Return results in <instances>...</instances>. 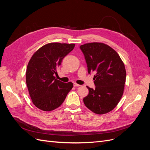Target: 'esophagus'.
I'll return each mask as SVG.
<instances>
[{"label":"esophagus","instance_id":"esophagus-1","mask_svg":"<svg viewBox=\"0 0 150 150\" xmlns=\"http://www.w3.org/2000/svg\"><path fill=\"white\" fill-rule=\"evenodd\" d=\"M81 85L77 84V83H74V87H79V86H80Z\"/></svg>","mask_w":150,"mask_h":150}]
</instances>
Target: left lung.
Here are the masks:
<instances>
[{
  "instance_id": "1",
  "label": "left lung",
  "mask_w": 150,
  "mask_h": 150,
  "mask_svg": "<svg viewBox=\"0 0 150 150\" xmlns=\"http://www.w3.org/2000/svg\"><path fill=\"white\" fill-rule=\"evenodd\" d=\"M87 63L88 71L94 72L95 89L89 88V94L83 99L85 106L98 115L112 111L123 94L126 72L119 54L110 46L101 42L81 45Z\"/></svg>"
}]
</instances>
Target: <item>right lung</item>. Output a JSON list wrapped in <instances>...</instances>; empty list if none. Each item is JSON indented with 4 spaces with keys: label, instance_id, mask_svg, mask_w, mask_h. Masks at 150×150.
<instances>
[{
    "label": "right lung",
    "instance_id": "obj_1",
    "mask_svg": "<svg viewBox=\"0 0 150 150\" xmlns=\"http://www.w3.org/2000/svg\"><path fill=\"white\" fill-rule=\"evenodd\" d=\"M74 46V44L49 43L31 57L27 67L26 84L32 101L40 110L50 111L59 107L73 87L71 82L62 83L54 74Z\"/></svg>",
    "mask_w": 150,
    "mask_h": 150
}]
</instances>
